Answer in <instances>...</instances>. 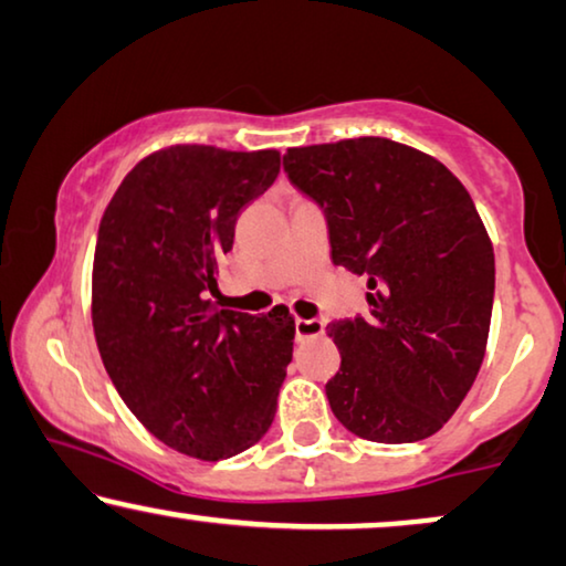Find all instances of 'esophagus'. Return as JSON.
<instances>
[{"instance_id": "34e87169", "label": "esophagus", "mask_w": 566, "mask_h": 566, "mask_svg": "<svg viewBox=\"0 0 566 566\" xmlns=\"http://www.w3.org/2000/svg\"><path fill=\"white\" fill-rule=\"evenodd\" d=\"M295 334H297L300 342H303V338L321 336L323 334V321H318V318H295Z\"/></svg>"}]
</instances>
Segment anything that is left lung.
I'll return each instance as SVG.
<instances>
[{"label":"left lung","instance_id":"8db88e82","mask_svg":"<svg viewBox=\"0 0 566 566\" xmlns=\"http://www.w3.org/2000/svg\"><path fill=\"white\" fill-rule=\"evenodd\" d=\"M284 172L323 209L331 259L367 276L370 313L328 323L334 417L373 442H417L453 417L484 361L494 248L446 165L382 137L292 147Z\"/></svg>","mask_w":566,"mask_h":566}]
</instances>
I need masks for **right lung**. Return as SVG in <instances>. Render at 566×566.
I'll return each instance as SVG.
<instances>
[{"instance_id": "add662e5", "label": "right lung", "mask_w": 566, "mask_h": 566, "mask_svg": "<svg viewBox=\"0 0 566 566\" xmlns=\"http://www.w3.org/2000/svg\"><path fill=\"white\" fill-rule=\"evenodd\" d=\"M276 176V149H160L120 180L97 230L93 328L105 370L157 440L201 461L266 434L292 359L287 307L255 318L209 300L240 209Z\"/></svg>"}]
</instances>
